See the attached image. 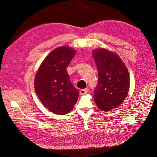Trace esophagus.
<instances>
[{
	"label": "esophagus",
	"instance_id": "obj_1",
	"mask_svg": "<svg viewBox=\"0 0 157 157\" xmlns=\"http://www.w3.org/2000/svg\"><path fill=\"white\" fill-rule=\"evenodd\" d=\"M89 92V89L88 88H85V89H82L79 91V94H85L86 93H88Z\"/></svg>",
	"mask_w": 157,
	"mask_h": 157
}]
</instances>
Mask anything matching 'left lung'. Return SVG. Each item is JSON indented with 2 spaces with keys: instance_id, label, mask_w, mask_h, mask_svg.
<instances>
[{
  "instance_id": "obj_1",
  "label": "left lung",
  "mask_w": 157,
  "mask_h": 157,
  "mask_svg": "<svg viewBox=\"0 0 157 157\" xmlns=\"http://www.w3.org/2000/svg\"><path fill=\"white\" fill-rule=\"evenodd\" d=\"M98 79L94 89V101L102 111H110L124 101L129 88V75L119 56L105 48L93 52Z\"/></svg>"
}]
</instances>
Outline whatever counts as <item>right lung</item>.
<instances>
[{
	"label": "right lung",
	"mask_w": 157,
	"mask_h": 157,
	"mask_svg": "<svg viewBox=\"0 0 157 157\" xmlns=\"http://www.w3.org/2000/svg\"><path fill=\"white\" fill-rule=\"evenodd\" d=\"M75 55L67 46L52 51L40 66L34 80L35 91L46 109L65 115L78 101L79 91L71 84L67 67Z\"/></svg>",
	"instance_id": "right-lung-1"
}]
</instances>
